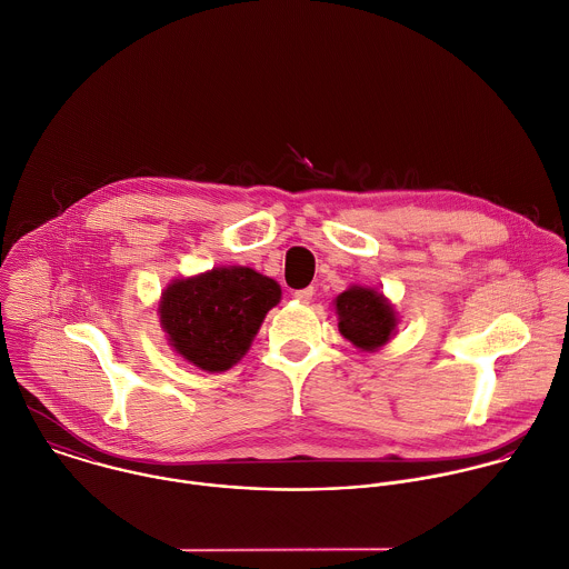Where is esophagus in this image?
Here are the masks:
<instances>
[{
  "label": "esophagus",
  "instance_id": "34e87169",
  "mask_svg": "<svg viewBox=\"0 0 569 569\" xmlns=\"http://www.w3.org/2000/svg\"><path fill=\"white\" fill-rule=\"evenodd\" d=\"M315 297V290L312 288H303V290H295V299L301 301V303H310Z\"/></svg>",
  "mask_w": 569,
  "mask_h": 569
}]
</instances>
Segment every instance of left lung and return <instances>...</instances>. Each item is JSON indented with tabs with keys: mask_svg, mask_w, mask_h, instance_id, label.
<instances>
[{
	"mask_svg": "<svg viewBox=\"0 0 569 569\" xmlns=\"http://www.w3.org/2000/svg\"><path fill=\"white\" fill-rule=\"evenodd\" d=\"M332 306L339 332L361 352L381 350L399 332V312L377 288L352 283L335 297Z\"/></svg>",
	"mask_w": 569,
	"mask_h": 569,
	"instance_id": "1",
	"label": "left lung"
}]
</instances>
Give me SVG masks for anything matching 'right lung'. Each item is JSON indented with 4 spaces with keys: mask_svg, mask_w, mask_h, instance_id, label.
I'll return each mask as SVG.
<instances>
[{
    "mask_svg": "<svg viewBox=\"0 0 569 569\" xmlns=\"http://www.w3.org/2000/svg\"><path fill=\"white\" fill-rule=\"evenodd\" d=\"M281 301V286L248 268L221 266L172 279L157 315L168 346L203 372H226L250 350L266 315Z\"/></svg>",
    "mask_w": 569,
    "mask_h": 569,
    "instance_id": "1",
    "label": "right lung"
}]
</instances>
